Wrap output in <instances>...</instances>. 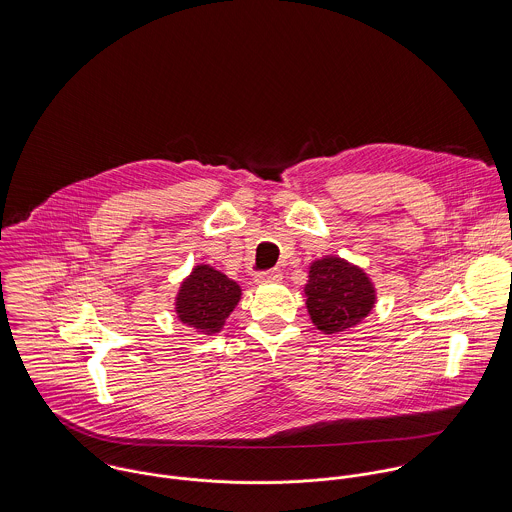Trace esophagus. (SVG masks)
Here are the masks:
<instances>
[{
	"mask_svg": "<svg viewBox=\"0 0 512 512\" xmlns=\"http://www.w3.org/2000/svg\"><path fill=\"white\" fill-rule=\"evenodd\" d=\"M256 282L258 284H270V282H280L282 280V272L278 268L274 270H266V272H258L256 276Z\"/></svg>",
	"mask_w": 512,
	"mask_h": 512,
	"instance_id": "obj_1",
	"label": "esophagus"
}]
</instances>
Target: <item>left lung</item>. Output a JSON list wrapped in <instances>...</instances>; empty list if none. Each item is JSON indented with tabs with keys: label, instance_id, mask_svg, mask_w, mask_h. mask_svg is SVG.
<instances>
[{
	"label": "left lung",
	"instance_id": "obj_1",
	"mask_svg": "<svg viewBox=\"0 0 512 512\" xmlns=\"http://www.w3.org/2000/svg\"><path fill=\"white\" fill-rule=\"evenodd\" d=\"M303 293L311 321L325 335L355 327L374 305V288L365 272L333 256L311 264Z\"/></svg>",
	"mask_w": 512,
	"mask_h": 512
}]
</instances>
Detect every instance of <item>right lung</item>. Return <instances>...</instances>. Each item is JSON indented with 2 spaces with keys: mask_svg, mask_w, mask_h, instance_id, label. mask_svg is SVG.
<instances>
[{
  "mask_svg": "<svg viewBox=\"0 0 512 512\" xmlns=\"http://www.w3.org/2000/svg\"><path fill=\"white\" fill-rule=\"evenodd\" d=\"M240 299V288L215 268L201 264L181 284L177 295V315L183 323L201 333H219L226 317Z\"/></svg>",
  "mask_w": 512,
  "mask_h": 512,
  "instance_id": "right-lung-1",
  "label": "right lung"
}]
</instances>
